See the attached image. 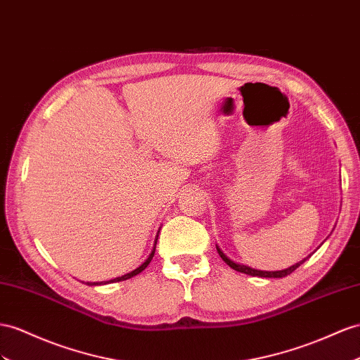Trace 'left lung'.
<instances>
[{
    "label": "left lung",
    "mask_w": 360,
    "mask_h": 360,
    "mask_svg": "<svg viewBox=\"0 0 360 360\" xmlns=\"http://www.w3.org/2000/svg\"><path fill=\"white\" fill-rule=\"evenodd\" d=\"M216 248H217V252H219V255L222 257V260L229 266V268H233L234 271H237V272H242V274H248V275H252V276H263V278H283V276H285V275H289V274H292L295 269L297 268H300V266L306 262L309 257H311V254L309 255V257H306V259H302L301 262H298V263H295V264H292L290 268H288V269H283V271H259V269H252V268H250V266H245V264H240V263H236V262H233L231 259H229V257H226L225 254H224V251L220 250V248L216 245Z\"/></svg>",
    "instance_id": "1"
}]
</instances>
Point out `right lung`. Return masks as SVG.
<instances>
[{"label": "right lung", "mask_w": 360, "mask_h": 360, "mask_svg": "<svg viewBox=\"0 0 360 360\" xmlns=\"http://www.w3.org/2000/svg\"><path fill=\"white\" fill-rule=\"evenodd\" d=\"M160 233V231H158ZM156 242H158V234H156V238H155V243H153V250H152V252L149 254V257H147V259L138 266L136 269H134L132 272H127V274H124V275H122V276H117V278H114V280H109V281H100V283H86V284H89V285H97V284H108V283H117V281H124V280H129V278H132V276H135V275H138V274H141L146 268H147V264H149L150 262H152V259H153V254H155V248H156Z\"/></svg>", "instance_id": "right-lung-1"}]
</instances>
